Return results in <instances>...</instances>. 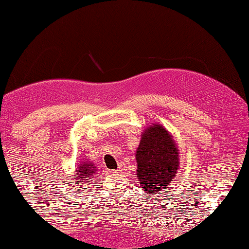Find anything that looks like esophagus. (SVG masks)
Wrapping results in <instances>:
<instances>
[{"label":"esophagus","mask_w":249,"mask_h":249,"mask_svg":"<svg viewBox=\"0 0 249 249\" xmlns=\"http://www.w3.org/2000/svg\"><path fill=\"white\" fill-rule=\"evenodd\" d=\"M116 172H118V173H122V172H123V168H122V166H120L119 169L116 170Z\"/></svg>","instance_id":"1"}]
</instances>
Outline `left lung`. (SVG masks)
Returning <instances> with one entry per match:
<instances>
[{
	"instance_id": "obj_1",
	"label": "left lung",
	"mask_w": 249,
	"mask_h": 249,
	"mask_svg": "<svg viewBox=\"0 0 249 249\" xmlns=\"http://www.w3.org/2000/svg\"><path fill=\"white\" fill-rule=\"evenodd\" d=\"M173 136L160 124L143 130L136 151L137 177L145 193L169 187L179 167V152Z\"/></svg>"
}]
</instances>
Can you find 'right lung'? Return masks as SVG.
Instances as JSON below:
<instances>
[{"instance_id": "right-lung-1", "label": "right lung", "mask_w": 249, "mask_h": 249, "mask_svg": "<svg viewBox=\"0 0 249 249\" xmlns=\"http://www.w3.org/2000/svg\"><path fill=\"white\" fill-rule=\"evenodd\" d=\"M95 173H96V167L94 166V164L91 162H82V164H80L79 167H77V172L75 173V175H77V176H75L74 179L80 180L79 183L84 182V180L85 182H89L87 181V180L92 178ZM85 178H87L88 179H85Z\"/></svg>"}]
</instances>
